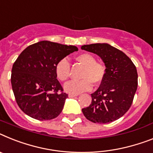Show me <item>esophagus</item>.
<instances>
[{"mask_svg": "<svg viewBox=\"0 0 153 153\" xmlns=\"http://www.w3.org/2000/svg\"><path fill=\"white\" fill-rule=\"evenodd\" d=\"M68 96L70 97V98H73V97H75V96H77V95H74V94H69Z\"/></svg>", "mask_w": 153, "mask_h": 153, "instance_id": "obj_1", "label": "esophagus"}]
</instances>
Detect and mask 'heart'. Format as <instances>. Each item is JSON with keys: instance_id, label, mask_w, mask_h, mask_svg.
<instances>
[{"instance_id": "1", "label": "heart", "mask_w": 153, "mask_h": 153, "mask_svg": "<svg viewBox=\"0 0 153 153\" xmlns=\"http://www.w3.org/2000/svg\"><path fill=\"white\" fill-rule=\"evenodd\" d=\"M77 63L84 67L81 73V80L70 81L65 85V90L70 94H79L90 90L92 83L97 86L102 82L106 75V68L102 64L96 62V57L91 53H83L74 57ZM71 65L66 58H63L55 65V74L57 79L65 82L70 76Z\"/></svg>"}]
</instances>
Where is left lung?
I'll return each mask as SVG.
<instances>
[{"instance_id": "1", "label": "left lung", "mask_w": 153, "mask_h": 153, "mask_svg": "<svg viewBox=\"0 0 153 153\" xmlns=\"http://www.w3.org/2000/svg\"><path fill=\"white\" fill-rule=\"evenodd\" d=\"M82 50L96 53L106 66V75L91 104L82 109L84 116L93 123L107 124L117 120L129 110L138 87V73L124 53L107 43L84 45Z\"/></svg>"}]
</instances>
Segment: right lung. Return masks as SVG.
I'll return each mask as SVG.
<instances>
[{"mask_svg":"<svg viewBox=\"0 0 153 153\" xmlns=\"http://www.w3.org/2000/svg\"><path fill=\"white\" fill-rule=\"evenodd\" d=\"M74 51L75 46L40 41L20 53L11 70V82L19 108L39 120L58 117L68 94L63 92L55 74V65Z\"/></svg>","mask_w":153,"mask_h":153,"instance_id":"1","label":"right lung"}]
</instances>
